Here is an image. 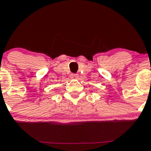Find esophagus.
Returning <instances> with one entry per match:
<instances>
[{
	"label": "esophagus",
	"instance_id": "obj_1",
	"mask_svg": "<svg viewBox=\"0 0 151 151\" xmlns=\"http://www.w3.org/2000/svg\"><path fill=\"white\" fill-rule=\"evenodd\" d=\"M79 75L78 74H71V78L73 79V80H76V79H78Z\"/></svg>",
	"mask_w": 151,
	"mask_h": 151
}]
</instances>
